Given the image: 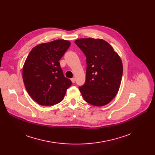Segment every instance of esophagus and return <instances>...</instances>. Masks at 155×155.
I'll use <instances>...</instances> for the list:
<instances>
[{"label": "esophagus", "mask_w": 155, "mask_h": 155, "mask_svg": "<svg viewBox=\"0 0 155 155\" xmlns=\"http://www.w3.org/2000/svg\"><path fill=\"white\" fill-rule=\"evenodd\" d=\"M71 82H72L73 84H74V83L75 82V78H72L71 79Z\"/></svg>", "instance_id": "esophagus-1"}]
</instances>
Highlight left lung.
<instances>
[{
  "instance_id": "obj_1",
  "label": "left lung",
  "mask_w": 155,
  "mask_h": 155,
  "mask_svg": "<svg viewBox=\"0 0 155 155\" xmlns=\"http://www.w3.org/2000/svg\"><path fill=\"white\" fill-rule=\"evenodd\" d=\"M86 56V79L79 90L84 100L95 106L109 103L118 92L123 76L119 56L105 41L82 38L75 41Z\"/></svg>"
}]
</instances>
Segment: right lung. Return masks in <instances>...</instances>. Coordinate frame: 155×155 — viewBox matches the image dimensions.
<instances>
[{
	"instance_id": "1",
	"label": "right lung",
	"mask_w": 155,
	"mask_h": 155,
	"mask_svg": "<svg viewBox=\"0 0 155 155\" xmlns=\"http://www.w3.org/2000/svg\"><path fill=\"white\" fill-rule=\"evenodd\" d=\"M70 46L68 41L55 40L37 45L28 54L22 78L28 94L38 104L49 106L60 103L71 85L59 62Z\"/></svg>"
}]
</instances>
